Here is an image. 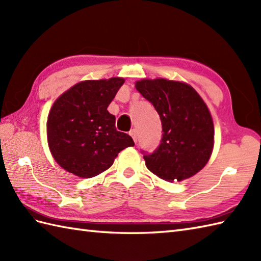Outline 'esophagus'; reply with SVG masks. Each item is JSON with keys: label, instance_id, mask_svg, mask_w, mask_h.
Masks as SVG:
<instances>
[{"label": "esophagus", "instance_id": "1", "mask_svg": "<svg viewBox=\"0 0 261 261\" xmlns=\"http://www.w3.org/2000/svg\"><path fill=\"white\" fill-rule=\"evenodd\" d=\"M130 136L132 137V139H134V141L137 143V141H138V132H137V130H131L130 131Z\"/></svg>", "mask_w": 261, "mask_h": 261}]
</instances>
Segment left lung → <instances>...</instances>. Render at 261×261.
Returning a JSON list of instances; mask_svg holds the SVG:
<instances>
[{
    "instance_id": "8db88e82",
    "label": "left lung",
    "mask_w": 261,
    "mask_h": 261,
    "mask_svg": "<svg viewBox=\"0 0 261 261\" xmlns=\"http://www.w3.org/2000/svg\"><path fill=\"white\" fill-rule=\"evenodd\" d=\"M136 88L159 114L163 137L156 150L141 151L147 168L162 179L190 178L208 162L213 149L214 125L197 92L185 83L142 80Z\"/></svg>"
}]
</instances>
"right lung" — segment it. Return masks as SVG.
<instances>
[{"instance_id": "1", "label": "right lung", "mask_w": 261, "mask_h": 261, "mask_svg": "<svg viewBox=\"0 0 261 261\" xmlns=\"http://www.w3.org/2000/svg\"><path fill=\"white\" fill-rule=\"evenodd\" d=\"M124 80L85 81L57 98L49 112V148L60 167L82 178L101 174L115 157L135 146L132 138L116 130L108 107Z\"/></svg>"}]
</instances>
